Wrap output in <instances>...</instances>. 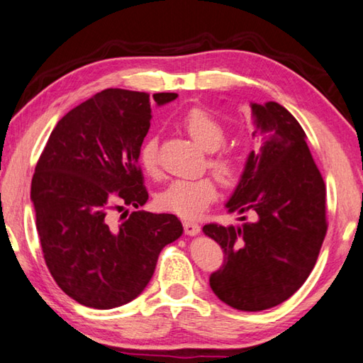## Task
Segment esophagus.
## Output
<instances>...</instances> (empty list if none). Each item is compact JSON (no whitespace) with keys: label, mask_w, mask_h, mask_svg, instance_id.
<instances>
[{"label":"esophagus","mask_w":363,"mask_h":363,"mask_svg":"<svg viewBox=\"0 0 363 363\" xmlns=\"http://www.w3.org/2000/svg\"><path fill=\"white\" fill-rule=\"evenodd\" d=\"M184 231H186L189 236H196V234L201 231V226L196 222H191V220H184Z\"/></svg>","instance_id":"34e87169"}]
</instances>
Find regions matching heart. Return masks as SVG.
<instances>
[{"instance_id": "heart-1", "label": "heart", "mask_w": 363, "mask_h": 363, "mask_svg": "<svg viewBox=\"0 0 363 363\" xmlns=\"http://www.w3.org/2000/svg\"><path fill=\"white\" fill-rule=\"evenodd\" d=\"M179 124L195 143L204 151L212 152L225 143L226 130L220 121L204 108H190L179 119ZM138 160L149 176L159 173V143L155 137H147L140 146ZM209 167L223 181H231L238 173V159L230 151H218L209 159ZM218 195L217 182L212 177L198 179H177L157 195L162 209L181 217L194 218L209 208Z\"/></svg>"}]
</instances>
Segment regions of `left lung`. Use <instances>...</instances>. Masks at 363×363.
<instances>
[{
	"label": "left lung",
	"mask_w": 363,
	"mask_h": 363,
	"mask_svg": "<svg viewBox=\"0 0 363 363\" xmlns=\"http://www.w3.org/2000/svg\"><path fill=\"white\" fill-rule=\"evenodd\" d=\"M250 105L259 147L248 154L226 208L250 212L253 222L209 223L203 231L225 253L209 279L214 294L236 310L261 311L289 299L308 279L328 220L324 179L301 124L277 102Z\"/></svg>",
	"instance_id": "obj_1"
}]
</instances>
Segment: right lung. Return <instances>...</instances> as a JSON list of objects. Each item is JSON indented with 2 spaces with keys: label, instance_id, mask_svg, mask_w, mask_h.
<instances>
[{
  "label": "right lung",
  "instance_id": "right-lung-1",
  "mask_svg": "<svg viewBox=\"0 0 363 363\" xmlns=\"http://www.w3.org/2000/svg\"><path fill=\"white\" fill-rule=\"evenodd\" d=\"M152 97L163 105L177 94ZM151 102L146 92H97L60 119L35 165L31 201L45 264L84 307L110 310L133 301L162 248L184 231L173 214L135 211L121 223L113 220L124 206L138 209L147 201L138 151L151 125Z\"/></svg>",
  "mask_w": 363,
  "mask_h": 363
}]
</instances>
